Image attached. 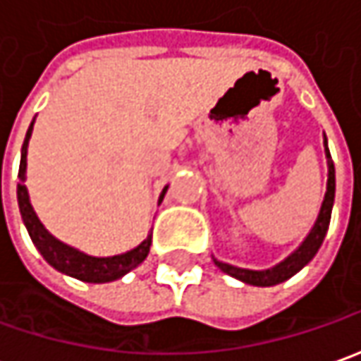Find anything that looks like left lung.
Returning a JSON list of instances; mask_svg holds the SVG:
<instances>
[{
	"instance_id": "1",
	"label": "left lung",
	"mask_w": 361,
	"mask_h": 361,
	"mask_svg": "<svg viewBox=\"0 0 361 361\" xmlns=\"http://www.w3.org/2000/svg\"><path fill=\"white\" fill-rule=\"evenodd\" d=\"M324 152H326V159H328V183H326V195H324V202L319 207V214H317L316 224L314 228L310 230V233L304 238V242L300 243V247L288 255L286 259H281L280 264H276L274 267H267V269H245V267L231 266L226 262H219L214 257L216 266L228 274L235 280L243 281V283H250V286H257V288H269V286H278L281 281L290 280L292 276H295L302 267H305L314 255L317 254L319 245L324 243V238L328 233L329 219H331V207H334V197H336V169H334V161L329 156L328 149V137L324 133Z\"/></svg>"
}]
</instances>
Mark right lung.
<instances>
[{
	"mask_svg": "<svg viewBox=\"0 0 361 361\" xmlns=\"http://www.w3.org/2000/svg\"><path fill=\"white\" fill-rule=\"evenodd\" d=\"M35 121V119H33ZM33 121L30 130L25 133V140L21 145V161H19V183H18V204L21 219L27 228V233L32 238L33 245L37 247V252L44 255V259L51 267H56L57 271L71 276L75 280L90 281V283H106L123 278L128 271L133 267H137L149 254V245H152V233L143 240L140 245H135L133 250L126 254L107 255V257H95L87 255L85 252H80L78 247H71L61 240H57L56 235H51L45 230V226L39 221L32 202H30V193L25 188V169H27V145L33 131ZM168 192V185L164 188V192L159 195L157 204L164 202V195Z\"/></svg>",
	"mask_w": 361,
	"mask_h": 361,
	"instance_id": "obj_1",
	"label": "right lung"
}]
</instances>
